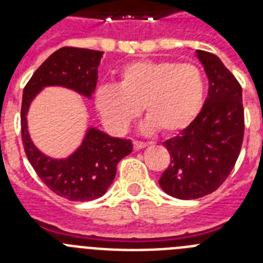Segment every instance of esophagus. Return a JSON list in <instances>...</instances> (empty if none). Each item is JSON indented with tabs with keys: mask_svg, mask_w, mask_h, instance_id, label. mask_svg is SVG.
<instances>
[{
	"mask_svg": "<svg viewBox=\"0 0 263 263\" xmlns=\"http://www.w3.org/2000/svg\"><path fill=\"white\" fill-rule=\"evenodd\" d=\"M146 146H147V143L145 142H139V141H134L133 142V147L136 152H138V150H141V148H145Z\"/></svg>",
	"mask_w": 263,
	"mask_h": 263,
	"instance_id": "obj_1",
	"label": "esophagus"
}]
</instances>
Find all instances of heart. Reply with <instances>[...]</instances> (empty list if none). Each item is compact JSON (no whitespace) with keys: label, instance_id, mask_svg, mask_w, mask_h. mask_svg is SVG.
Wrapping results in <instances>:
<instances>
[{"label":"heart","instance_id":"heart-1","mask_svg":"<svg viewBox=\"0 0 263 263\" xmlns=\"http://www.w3.org/2000/svg\"><path fill=\"white\" fill-rule=\"evenodd\" d=\"M205 96L201 71L191 63L142 60L125 67L116 85L96 92V108L104 124L116 133L126 132L141 113L147 116L142 129L175 134L199 116Z\"/></svg>","mask_w":263,"mask_h":263}]
</instances>
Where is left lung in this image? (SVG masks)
Wrapping results in <instances>:
<instances>
[{"mask_svg":"<svg viewBox=\"0 0 263 263\" xmlns=\"http://www.w3.org/2000/svg\"><path fill=\"white\" fill-rule=\"evenodd\" d=\"M208 80V97L187 129L164 141L170 160L160 188L180 200L216 191L233 170L243 139L242 88L216 55L196 50Z\"/></svg>","mask_w":263,"mask_h":263,"instance_id":"obj_1","label":"left lung"}]
</instances>
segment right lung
<instances>
[{"instance_id":"right-lung-1","label":"right lung","mask_w":263,"mask_h":263,"mask_svg":"<svg viewBox=\"0 0 263 263\" xmlns=\"http://www.w3.org/2000/svg\"><path fill=\"white\" fill-rule=\"evenodd\" d=\"M103 53L87 48H59L42 63L23 89L21 130L27 159L51 191L72 201H90L103 196L115 180L118 162L133 152V145L130 139L110 137L97 127H89L71 155L51 158L32 143L27 113L32 100L46 87L67 88L92 99Z\"/></svg>"}]
</instances>
